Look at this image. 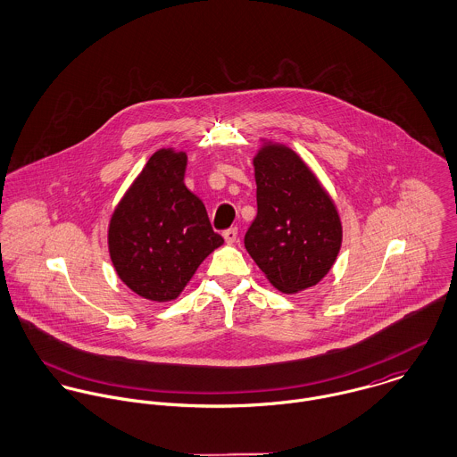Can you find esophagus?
Here are the masks:
<instances>
[{
	"instance_id": "34e87169",
	"label": "esophagus",
	"mask_w": 457,
	"mask_h": 457,
	"mask_svg": "<svg viewBox=\"0 0 457 457\" xmlns=\"http://www.w3.org/2000/svg\"><path fill=\"white\" fill-rule=\"evenodd\" d=\"M223 239L227 241V245H234L237 241V228L232 227V228H227L223 232Z\"/></svg>"
}]
</instances>
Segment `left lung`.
Segmentation results:
<instances>
[{
    "label": "left lung",
    "instance_id": "1",
    "mask_svg": "<svg viewBox=\"0 0 457 457\" xmlns=\"http://www.w3.org/2000/svg\"><path fill=\"white\" fill-rule=\"evenodd\" d=\"M261 142L253 156L257 218L245 246L274 288L297 294L326 278L341 250L343 225L308 163L285 144Z\"/></svg>",
    "mask_w": 457,
    "mask_h": 457
}]
</instances>
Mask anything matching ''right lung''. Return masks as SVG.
Returning <instances> with one entry per match:
<instances>
[{
  "instance_id": "right-lung-1",
  "label": "right lung",
  "mask_w": 457,
  "mask_h": 457,
  "mask_svg": "<svg viewBox=\"0 0 457 457\" xmlns=\"http://www.w3.org/2000/svg\"><path fill=\"white\" fill-rule=\"evenodd\" d=\"M187 163L185 151L158 149L109 220L107 243L116 274L131 292L153 303L178 299L198 265L223 245L205 205L185 185Z\"/></svg>"
}]
</instances>
